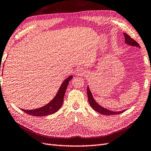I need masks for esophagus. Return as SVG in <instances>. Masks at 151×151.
I'll list each match as a JSON object with an SVG mask.
<instances>
[{
  "label": "esophagus",
  "instance_id": "obj_1",
  "mask_svg": "<svg viewBox=\"0 0 151 151\" xmlns=\"http://www.w3.org/2000/svg\"><path fill=\"white\" fill-rule=\"evenodd\" d=\"M85 71L81 70V69H78V70H77V72H76V75H83L85 74Z\"/></svg>",
  "mask_w": 151,
  "mask_h": 151
}]
</instances>
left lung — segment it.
Instances as JSON below:
<instances>
[{
  "label": "left lung",
  "mask_w": 151,
  "mask_h": 151,
  "mask_svg": "<svg viewBox=\"0 0 151 151\" xmlns=\"http://www.w3.org/2000/svg\"><path fill=\"white\" fill-rule=\"evenodd\" d=\"M124 38H125V42L126 44L132 45V46H135V47H140L139 45V44L135 40H133V38H132L130 36H129L128 34L124 33ZM87 96H88V102L89 104L92 107V109L95 111H96L98 113H101V114H104V115H116V114H119L120 113H122L125 110H123L122 111H118V112H114V111H109L108 109H105L104 107H102V106H101L100 105H99L96 102V101L94 100V99L92 96V95L91 93V92L88 87L87 88Z\"/></svg>",
  "instance_id": "obj_1"
}]
</instances>
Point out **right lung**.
<instances>
[{"label":"right lung","mask_w":151,"mask_h":151,"mask_svg":"<svg viewBox=\"0 0 151 151\" xmlns=\"http://www.w3.org/2000/svg\"><path fill=\"white\" fill-rule=\"evenodd\" d=\"M72 78L73 76H70L63 81V83L58 90L56 96H55V97L49 104L40 107V108L36 109L26 110L22 109L21 110L29 115L34 116H44L56 113L63 105L64 96V94H65L68 85L69 84V81Z\"/></svg>","instance_id":"1"}]
</instances>
